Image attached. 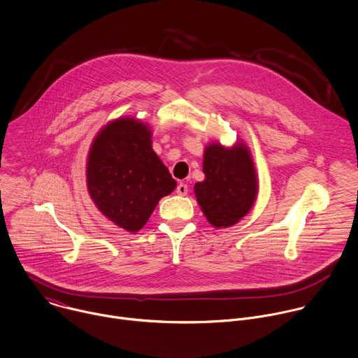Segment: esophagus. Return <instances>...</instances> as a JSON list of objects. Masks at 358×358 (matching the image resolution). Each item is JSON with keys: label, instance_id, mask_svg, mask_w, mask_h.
Returning a JSON list of instances; mask_svg holds the SVG:
<instances>
[{"label": "esophagus", "instance_id": "1", "mask_svg": "<svg viewBox=\"0 0 358 358\" xmlns=\"http://www.w3.org/2000/svg\"><path fill=\"white\" fill-rule=\"evenodd\" d=\"M177 194L178 195H187V192H188V185L185 184V182H180L178 185H177Z\"/></svg>", "mask_w": 358, "mask_h": 358}]
</instances>
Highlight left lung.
Wrapping results in <instances>:
<instances>
[{
	"instance_id": "left-lung-1",
	"label": "left lung",
	"mask_w": 358,
	"mask_h": 358,
	"mask_svg": "<svg viewBox=\"0 0 358 358\" xmlns=\"http://www.w3.org/2000/svg\"><path fill=\"white\" fill-rule=\"evenodd\" d=\"M205 180L194 187L196 201L213 227H229L253 206L257 174L249 148L237 143L230 149L210 143L203 152Z\"/></svg>"
}]
</instances>
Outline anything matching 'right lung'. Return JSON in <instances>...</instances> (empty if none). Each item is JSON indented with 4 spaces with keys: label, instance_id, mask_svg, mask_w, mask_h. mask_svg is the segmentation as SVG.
Instances as JSON below:
<instances>
[{
    "label": "right lung",
    "instance_id": "right-lung-1",
    "mask_svg": "<svg viewBox=\"0 0 358 358\" xmlns=\"http://www.w3.org/2000/svg\"><path fill=\"white\" fill-rule=\"evenodd\" d=\"M87 187L109 220L135 233L177 182L152 149L149 127L135 117H119L101 129L90 148Z\"/></svg>",
    "mask_w": 358,
    "mask_h": 358
}]
</instances>
